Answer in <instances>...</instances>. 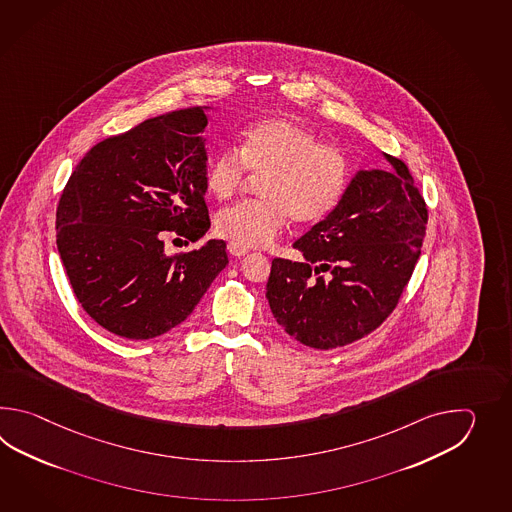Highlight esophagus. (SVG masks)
Returning <instances> with one entry per match:
<instances>
[{
	"label": "esophagus",
	"mask_w": 512,
	"mask_h": 512,
	"mask_svg": "<svg viewBox=\"0 0 512 512\" xmlns=\"http://www.w3.org/2000/svg\"><path fill=\"white\" fill-rule=\"evenodd\" d=\"M227 249H229L230 254L236 256V258H241V256H245V254L249 252L247 247H241V245L234 243V241H230L229 245H227Z\"/></svg>",
	"instance_id": "34e87169"
}]
</instances>
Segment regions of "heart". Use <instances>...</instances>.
<instances>
[{
    "mask_svg": "<svg viewBox=\"0 0 512 512\" xmlns=\"http://www.w3.org/2000/svg\"><path fill=\"white\" fill-rule=\"evenodd\" d=\"M247 172L261 177L260 201H243L216 216L219 236L241 247L271 245L289 218L298 225L324 221L349 185L346 155L291 119L260 120L243 131L238 148H219L208 163V190L229 199Z\"/></svg>",
    "mask_w": 512,
    "mask_h": 512,
    "instance_id": "1",
    "label": "heart"
}]
</instances>
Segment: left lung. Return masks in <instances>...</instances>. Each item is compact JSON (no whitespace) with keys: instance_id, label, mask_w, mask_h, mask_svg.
Masks as SVG:
<instances>
[{"instance_id":"8db88e82","label":"left lung","mask_w":512,"mask_h":512,"mask_svg":"<svg viewBox=\"0 0 512 512\" xmlns=\"http://www.w3.org/2000/svg\"><path fill=\"white\" fill-rule=\"evenodd\" d=\"M359 172L324 221L294 241L304 260H272L267 300L276 322L315 349L348 346L392 315L425 240V197L408 166Z\"/></svg>"}]
</instances>
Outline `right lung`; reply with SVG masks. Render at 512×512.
Instances as JSON below:
<instances>
[{"label": "right lung", "instance_id": "add662e5", "mask_svg": "<svg viewBox=\"0 0 512 512\" xmlns=\"http://www.w3.org/2000/svg\"><path fill=\"white\" fill-rule=\"evenodd\" d=\"M201 106L175 109L97 142L80 159L56 208V245L87 315L130 340L185 322L229 263L227 243L168 256L170 234L210 229Z\"/></svg>", "mask_w": 512, "mask_h": 512}]
</instances>
